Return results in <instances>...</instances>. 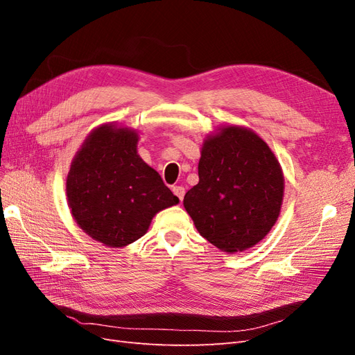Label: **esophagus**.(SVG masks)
Returning a JSON list of instances; mask_svg holds the SVG:
<instances>
[{
    "mask_svg": "<svg viewBox=\"0 0 355 355\" xmlns=\"http://www.w3.org/2000/svg\"><path fill=\"white\" fill-rule=\"evenodd\" d=\"M171 191H173V194L182 201L184 200V196H185V188L184 187H179V185H175L173 188H171Z\"/></svg>",
    "mask_w": 355,
    "mask_h": 355,
    "instance_id": "34e87169",
    "label": "esophagus"
}]
</instances>
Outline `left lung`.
I'll use <instances>...</instances> for the list:
<instances>
[{"label":"left lung","mask_w":355,"mask_h":355,"mask_svg":"<svg viewBox=\"0 0 355 355\" xmlns=\"http://www.w3.org/2000/svg\"><path fill=\"white\" fill-rule=\"evenodd\" d=\"M198 178L184 206L204 239L235 253L266 237L282 210L284 176L271 148L253 130L225 125L204 139Z\"/></svg>","instance_id":"left-lung-1"}]
</instances>
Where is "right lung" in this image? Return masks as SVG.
I'll list each match as a JSON object with an SVG mask.
<instances>
[{
    "label": "right lung",
    "mask_w": 355,
    "mask_h": 355,
    "mask_svg": "<svg viewBox=\"0 0 355 355\" xmlns=\"http://www.w3.org/2000/svg\"><path fill=\"white\" fill-rule=\"evenodd\" d=\"M137 141L132 128L99 125L75 154L67 178L75 222L108 247L139 240L159 210L179 202L157 171L139 157Z\"/></svg>",
    "instance_id": "1"
}]
</instances>
